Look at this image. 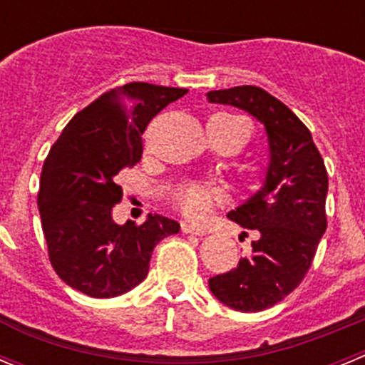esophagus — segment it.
I'll list each match as a JSON object with an SVG mask.
<instances>
[{
	"label": "esophagus",
	"instance_id": "34e87169",
	"mask_svg": "<svg viewBox=\"0 0 365 365\" xmlns=\"http://www.w3.org/2000/svg\"><path fill=\"white\" fill-rule=\"evenodd\" d=\"M182 232L185 234H193V235H206L208 230L202 227H197V225H190V222H182Z\"/></svg>",
	"mask_w": 365,
	"mask_h": 365
}]
</instances>
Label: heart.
Listing matches in <instances>:
<instances>
[{
	"label": "heart",
	"instance_id": "obj_1",
	"mask_svg": "<svg viewBox=\"0 0 365 365\" xmlns=\"http://www.w3.org/2000/svg\"><path fill=\"white\" fill-rule=\"evenodd\" d=\"M219 118H234L230 115H215ZM219 199V193L215 190L205 188L199 185H186L185 188L177 193V202L182 206V210L190 217H202L210 205Z\"/></svg>",
	"mask_w": 365,
	"mask_h": 365
}]
</instances>
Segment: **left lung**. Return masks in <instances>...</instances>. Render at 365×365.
<instances>
[{
  "label": "left lung",
  "mask_w": 365,
  "mask_h": 365,
  "mask_svg": "<svg viewBox=\"0 0 365 365\" xmlns=\"http://www.w3.org/2000/svg\"><path fill=\"white\" fill-rule=\"evenodd\" d=\"M206 98L243 109L265 128L269 163L259 190L228 212L230 221L256 232L252 254L208 279L212 294L227 307L265 311L294 291L314 259L327 228V170L305 124L261 87L219 89Z\"/></svg>",
  "instance_id": "8db88e82"
}]
</instances>
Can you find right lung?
<instances>
[{
	"instance_id": "right-lung-1",
	"label": "right lung",
	"mask_w": 365,
	"mask_h": 365,
	"mask_svg": "<svg viewBox=\"0 0 365 365\" xmlns=\"http://www.w3.org/2000/svg\"><path fill=\"white\" fill-rule=\"evenodd\" d=\"M188 89L131 82L104 93L69 120L43 163L38 193L49 259L69 287L91 298H115L144 282L155 245L180 225L148 215L118 225L115 177L143 157V133L157 113Z\"/></svg>"
}]
</instances>
